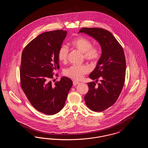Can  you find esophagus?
I'll use <instances>...</instances> for the list:
<instances>
[{
    "label": "esophagus",
    "instance_id": "obj_1",
    "mask_svg": "<svg viewBox=\"0 0 148 148\" xmlns=\"http://www.w3.org/2000/svg\"><path fill=\"white\" fill-rule=\"evenodd\" d=\"M73 85H77L79 84V82H77V81H76V80H73Z\"/></svg>",
    "mask_w": 148,
    "mask_h": 148
}]
</instances>
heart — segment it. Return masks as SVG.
Returning <instances> with one entry per match:
<instances>
[{"mask_svg":"<svg viewBox=\"0 0 148 148\" xmlns=\"http://www.w3.org/2000/svg\"><path fill=\"white\" fill-rule=\"evenodd\" d=\"M72 45L82 53H84L86 60L92 62H96L100 56V50L96 46H92V42L89 39L79 36L75 38L71 42ZM69 54V48L65 45L60 47L58 50V57L60 62H66ZM90 71V68L86 65H72L64 71V74L68 77L75 80H80Z\"/></svg>","mask_w":148,"mask_h":148,"instance_id":"1","label":"heart"}]
</instances>
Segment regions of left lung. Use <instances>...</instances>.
Masks as SVG:
<instances>
[{"label": "left lung", "instance_id": "1", "mask_svg": "<svg viewBox=\"0 0 148 148\" xmlns=\"http://www.w3.org/2000/svg\"><path fill=\"white\" fill-rule=\"evenodd\" d=\"M90 36L99 43L101 54L94 70L89 75L94 82L88 83L89 90L84 97L87 106L94 112H103L116 102L123 88L126 61L122 47L113 34L104 29L83 28L79 33Z\"/></svg>", "mask_w": 148, "mask_h": 148}]
</instances>
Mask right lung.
<instances>
[{
  "instance_id": "1",
  "label": "right lung",
  "mask_w": 148,
  "mask_h": 148,
  "mask_svg": "<svg viewBox=\"0 0 148 148\" xmlns=\"http://www.w3.org/2000/svg\"><path fill=\"white\" fill-rule=\"evenodd\" d=\"M66 34L63 30L43 33L29 43L21 55V88L35 109L49 115L63 108L73 85L66 77L54 84L51 81L53 71L59 69L58 50Z\"/></svg>"
}]
</instances>
